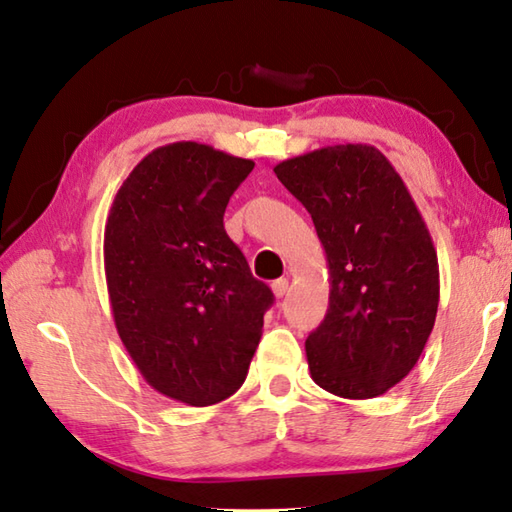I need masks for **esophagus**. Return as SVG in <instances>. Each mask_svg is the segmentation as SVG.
I'll return each mask as SVG.
<instances>
[{"instance_id":"34e87169","label":"esophagus","mask_w":512,"mask_h":512,"mask_svg":"<svg viewBox=\"0 0 512 512\" xmlns=\"http://www.w3.org/2000/svg\"><path fill=\"white\" fill-rule=\"evenodd\" d=\"M286 291H288V280H286V277H280V280L273 282V293H275V297H284Z\"/></svg>"}]
</instances>
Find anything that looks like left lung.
<instances>
[{
	"instance_id": "left-lung-1",
	"label": "left lung",
	"mask_w": 512,
	"mask_h": 512,
	"mask_svg": "<svg viewBox=\"0 0 512 512\" xmlns=\"http://www.w3.org/2000/svg\"><path fill=\"white\" fill-rule=\"evenodd\" d=\"M309 210L329 262V311L306 338L311 378L342 398H376L410 374L439 309L430 230L374 145H329L275 165Z\"/></svg>"
}]
</instances>
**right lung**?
<instances>
[{
    "instance_id": "obj_1",
    "label": "right lung",
    "mask_w": 512,
    "mask_h": 512,
    "mask_svg": "<svg viewBox=\"0 0 512 512\" xmlns=\"http://www.w3.org/2000/svg\"><path fill=\"white\" fill-rule=\"evenodd\" d=\"M255 163L210 145L156 147L120 185L105 226L118 336L156 392L206 407L244 385L273 293L224 212Z\"/></svg>"
}]
</instances>
